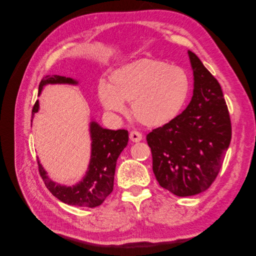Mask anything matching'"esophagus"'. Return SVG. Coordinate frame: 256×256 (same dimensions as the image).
<instances>
[{"mask_svg": "<svg viewBox=\"0 0 256 256\" xmlns=\"http://www.w3.org/2000/svg\"><path fill=\"white\" fill-rule=\"evenodd\" d=\"M129 138H130V140L132 141V142H140V141L142 140V138H143L142 134L138 132V131H136V130L130 131Z\"/></svg>", "mask_w": 256, "mask_h": 256, "instance_id": "esophagus-1", "label": "esophagus"}]
</instances>
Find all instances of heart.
Masks as SVG:
<instances>
[{"label":"heart","instance_id":"obj_1","mask_svg":"<svg viewBox=\"0 0 256 256\" xmlns=\"http://www.w3.org/2000/svg\"><path fill=\"white\" fill-rule=\"evenodd\" d=\"M191 92L184 68L158 58H141L124 65L100 83L98 97L104 109L124 114L131 104L134 118L147 127H159L180 113Z\"/></svg>","mask_w":256,"mask_h":256}]
</instances>
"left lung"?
<instances>
[{
  "mask_svg": "<svg viewBox=\"0 0 256 256\" xmlns=\"http://www.w3.org/2000/svg\"><path fill=\"white\" fill-rule=\"evenodd\" d=\"M194 90L186 110L146 136L152 171L177 196L206 191L219 174L232 138V124L219 82L189 51Z\"/></svg>",
  "mask_w": 256,
  "mask_h": 256,
  "instance_id": "left-lung-1",
  "label": "left lung"
}]
</instances>
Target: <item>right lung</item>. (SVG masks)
I'll return each mask as SVG.
<instances>
[{"label":"right lung","mask_w":256,"mask_h":256,"mask_svg":"<svg viewBox=\"0 0 256 256\" xmlns=\"http://www.w3.org/2000/svg\"><path fill=\"white\" fill-rule=\"evenodd\" d=\"M78 82L62 76H47L42 78L38 88V94L46 84ZM38 109V100L33 106L34 115ZM92 156L88 174L80 184L74 187H66L49 180L42 164L38 161V171L42 178L46 187L62 202L69 205L94 208L104 203L106 196L113 191L114 174L118 158L128 144V131L125 129L109 130L100 127L97 122H90Z\"/></svg>","instance_id":"1"}]
</instances>
